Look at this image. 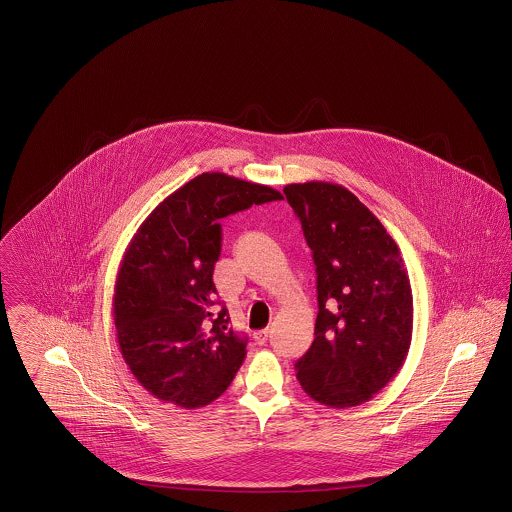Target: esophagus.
<instances>
[{"instance_id":"34e87169","label":"esophagus","mask_w":512,"mask_h":512,"mask_svg":"<svg viewBox=\"0 0 512 512\" xmlns=\"http://www.w3.org/2000/svg\"><path fill=\"white\" fill-rule=\"evenodd\" d=\"M266 339H268V329H261V331H255V333H253L255 345H265Z\"/></svg>"}]
</instances>
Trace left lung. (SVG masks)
<instances>
[{"label":"left lung","instance_id":"left-lung-1","mask_svg":"<svg viewBox=\"0 0 512 512\" xmlns=\"http://www.w3.org/2000/svg\"><path fill=\"white\" fill-rule=\"evenodd\" d=\"M316 265L314 341L295 364L308 396L352 408L385 389L404 366L413 297L404 259L387 228L341 184H287Z\"/></svg>","mask_w":512,"mask_h":512}]
</instances>
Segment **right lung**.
Returning <instances> with one entry per match:
<instances>
[{
  "instance_id": "right-lung-1",
  "label": "right lung",
  "mask_w": 512,
  "mask_h": 512,
  "mask_svg": "<svg viewBox=\"0 0 512 512\" xmlns=\"http://www.w3.org/2000/svg\"><path fill=\"white\" fill-rule=\"evenodd\" d=\"M282 198L266 184L202 173L135 232L114 287L116 339L127 368L158 400L202 408L232 383L247 341L228 326V310L215 307L221 219Z\"/></svg>"
}]
</instances>
